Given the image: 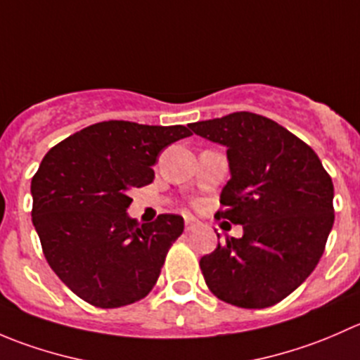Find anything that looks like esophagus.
Segmentation results:
<instances>
[{"label":"esophagus","mask_w":360,"mask_h":360,"mask_svg":"<svg viewBox=\"0 0 360 360\" xmlns=\"http://www.w3.org/2000/svg\"><path fill=\"white\" fill-rule=\"evenodd\" d=\"M184 224H186V231H191L197 226V219H193V217H184Z\"/></svg>","instance_id":"34e87169"}]
</instances>
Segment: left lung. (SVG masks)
<instances>
[{
	"label": "left lung",
	"mask_w": 360,
	"mask_h": 360,
	"mask_svg": "<svg viewBox=\"0 0 360 360\" xmlns=\"http://www.w3.org/2000/svg\"><path fill=\"white\" fill-rule=\"evenodd\" d=\"M190 129L226 146L231 177L216 216L244 228L200 259L207 288L235 307H271L324 252L335 223L331 177L308 144L266 116L238 111Z\"/></svg>",
	"instance_id": "1"
}]
</instances>
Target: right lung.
<instances>
[{
	"instance_id": "add662e5",
	"label": "right lung",
	"mask_w": 360,
	"mask_h": 360,
	"mask_svg": "<svg viewBox=\"0 0 360 360\" xmlns=\"http://www.w3.org/2000/svg\"><path fill=\"white\" fill-rule=\"evenodd\" d=\"M183 125L110 120L53 146L31 181L32 224L57 277L99 308L136 303L157 284L184 230L176 214L139 224L127 214L134 188L155 179L160 151L190 137Z\"/></svg>"
}]
</instances>
